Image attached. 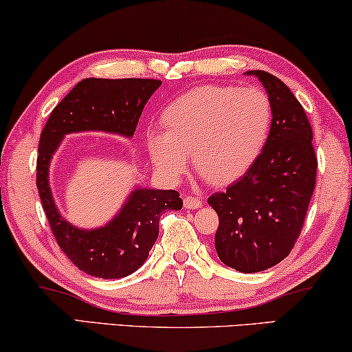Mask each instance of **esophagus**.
<instances>
[{"label":"esophagus","mask_w":352,"mask_h":352,"mask_svg":"<svg viewBox=\"0 0 352 352\" xmlns=\"http://www.w3.org/2000/svg\"><path fill=\"white\" fill-rule=\"evenodd\" d=\"M201 206V200L199 197H186L184 199V208L187 210H197Z\"/></svg>","instance_id":"1"}]
</instances>
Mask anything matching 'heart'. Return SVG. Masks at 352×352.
Segmentation results:
<instances>
[{"instance_id":"obj_1","label":"heart","mask_w":352,"mask_h":352,"mask_svg":"<svg viewBox=\"0 0 352 352\" xmlns=\"http://www.w3.org/2000/svg\"><path fill=\"white\" fill-rule=\"evenodd\" d=\"M272 123V105L258 88L199 86L163 110L165 131L151 129L147 148L158 173L176 182L194 163L211 184L242 177L261 155Z\"/></svg>"}]
</instances>
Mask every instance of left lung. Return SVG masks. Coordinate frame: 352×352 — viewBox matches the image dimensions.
I'll return each instance as SVG.
<instances>
[{"label":"left lung","mask_w":352,"mask_h":352,"mask_svg":"<svg viewBox=\"0 0 352 352\" xmlns=\"http://www.w3.org/2000/svg\"><path fill=\"white\" fill-rule=\"evenodd\" d=\"M247 75L267 91L271 131L253 166L208 204L219 216V259L250 274L276 266L295 247L316 187L317 157L309 120L288 86L263 70Z\"/></svg>","instance_id":"obj_1"}]
</instances>
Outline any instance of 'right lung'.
I'll use <instances>...</instances> for the list:
<instances>
[{"label":"right lung","instance_id":"1","mask_svg":"<svg viewBox=\"0 0 352 352\" xmlns=\"http://www.w3.org/2000/svg\"><path fill=\"white\" fill-rule=\"evenodd\" d=\"M160 80L86 78L56 105L41 131L36 187L56 242L80 271L99 278L126 277L142 266L158 237L160 214L181 210L176 190L134 187L113 219L98 229H80L62 218L50 187V165L65 134L104 131L133 138L144 105Z\"/></svg>","mask_w":352,"mask_h":352}]
</instances>
